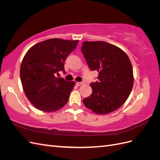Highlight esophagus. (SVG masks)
<instances>
[{
	"label": "esophagus",
	"instance_id": "esophagus-1",
	"mask_svg": "<svg viewBox=\"0 0 160 160\" xmlns=\"http://www.w3.org/2000/svg\"><path fill=\"white\" fill-rule=\"evenodd\" d=\"M83 82H77V83H76V85H77V86H80V85H83Z\"/></svg>",
	"mask_w": 160,
	"mask_h": 160
}]
</instances>
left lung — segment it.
I'll use <instances>...</instances> for the list:
<instances>
[{
  "label": "left lung",
  "mask_w": 160,
  "mask_h": 160,
  "mask_svg": "<svg viewBox=\"0 0 160 160\" xmlns=\"http://www.w3.org/2000/svg\"><path fill=\"white\" fill-rule=\"evenodd\" d=\"M81 52L91 71L99 72L98 81L91 83L92 93L83 100L96 114L117 110L133 88V67L128 56L117 46L104 41H85Z\"/></svg>",
  "instance_id": "8db88e82"
}]
</instances>
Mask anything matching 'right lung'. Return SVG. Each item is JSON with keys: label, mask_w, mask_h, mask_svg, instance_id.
I'll return each instance as SVG.
<instances>
[{"label": "right lung", "mask_w": 160, "mask_h": 160, "mask_svg": "<svg viewBox=\"0 0 160 160\" xmlns=\"http://www.w3.org/2000/svg\"><path fill=\"white\" fill-rule=\"evenodd\" d=\"M79 41L51 38L31 47L24 57L20 77L28 101L38 109L53 112L68 102L74 81H67L55 73H65L64 62Z\"/></svg>", "instance_id": "1"}]
</instances>
